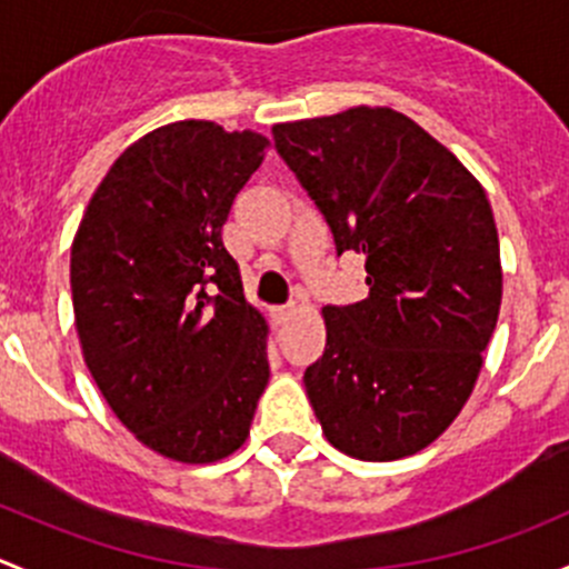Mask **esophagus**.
<instances>
[{
  "label": "esophagus",
  "mask_w": 569,
  "mask_h": 569,
  "mask_svg": "<svg viewBox=\"0 0 569 569\" xmlns=\"http://www.w3.org/2000/svg\"><path fill=\"white\" fill-rule=\"evenodd\" d=\"M296 309H298V303L290 301V303H284V307L273 309V318H277V323H284V320H290L292 315H296Z\"/></svg>",
  "instance_id": "34e87169"
}]
</instances>
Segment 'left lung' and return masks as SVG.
<instances>
[{
  "instance_id": "8db88e82",
  "label": "left lung",
  "mask_w": 569,
  "mask_h": 569,
  "mask_svg": "<svg viewBox=\"0 0 569 569\" xmlns=\"http://www.w3.org/2000/svg\"><path fill=\"white\" fill-rule=\"evenodd\" d=\"M273 142L370 296L326 307L303 372L326 438L359 460L430 447L471 397L501 309V254L479 180L411 117L353 107L279 122Z\"/></svg>"
}]
</instances>
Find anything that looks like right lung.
I'll use <instances>...</instances> for the list:
<instances>
[{"instance_id": "add662e5", "label": "right lung", "mask_w": 569, "mask_h": 569, "mask_svg": "<svg viewBox=\"0 0 569 569\" xmlns=\"http://www.w3.org/2000/svg\"><path fill=\"white\" fill-rule=\"evenodd\" d=\"M268 139L180 120L107 172L70 249L76 331L117 419L153 452L216 462L243 447L268 378L266 318L221 227Z\"/></svg>"}]
</instances>
